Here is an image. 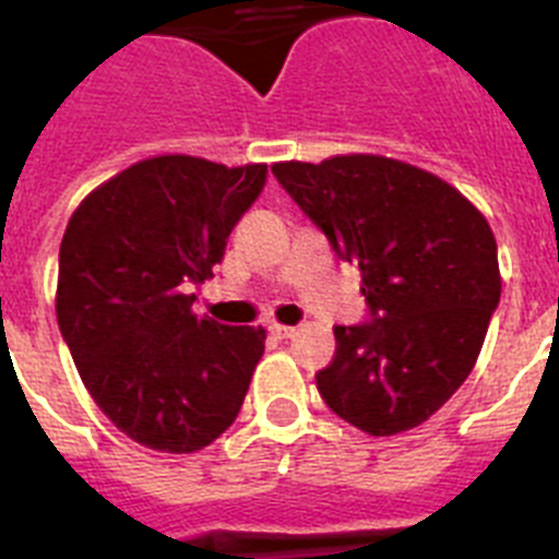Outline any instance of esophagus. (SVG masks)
<instances>
[{
  "instance_id": "34e87169",
  "label": "esophagus",
  "mask_w": 559,
  "mask_h": 559,
  "mask_svg": "<svg viewBox=\"0 0 559 559\" xmlns=\"http://www.w3.org/2000/svg\"><path fill=\"white\" fill-rule=\"evenodd\" d=\"M269 333L274 335V338H294L296 335V328H288V324H269Z\"/></svg>"
}]
</instances>
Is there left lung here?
<instances>
[{"instance_id":"left-lung-1","label":"left lung","mask_w":559,"mask_h":559,"mask_svg":"<svg viewBox=\"0 0 559 559\" xmlns=\"http://www.w3.org/2000/svg\"><path fill=\"white\" fill-rule=\"evenodd\" d=\"M271 173L358 265L369 305V322L333 330L319 394L372 437L423 426L473 372L501 299L490 224L456 187L386 156L276 162Z\"/></svg>"}]
</instances>
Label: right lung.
I'll list each match as a JSON object with an SVG mask.
<instances>
[{
    "instance_id": "right-lung-1",
    "label": "right lung",
    "mask_w": 559,
    "mask_h": 559,
    "mask_svg": "<svg viewBox=\"0 0 559 559\" xmlns=\"http://www.w3.org/2000/svg\"><path fill=\"white\" fill-rule=\"evenodd\" d=\"M269 167L153 156L81 201L58 254V328L100 412L165 453L206 448L235 423L263 328L192 313L199 285L263 192Z\"/></svg>"
}]
</instances>
